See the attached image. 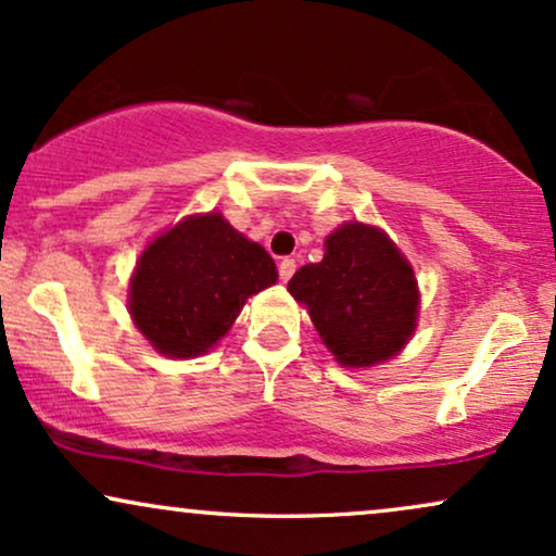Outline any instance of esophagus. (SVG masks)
Masks as SVG:
<instances>
[{"mask_svg": "<svg viewBox=\"0 0 556 556\" xmlns=\"http://www.w3.org/2000/svg\"><path fill=\"white\" fill-rule=\"evenodd\" d=\"M295 269H298V261L295 258H282V261H279V279H282V282H287V279H290L292 274H295Z\"/></svg>", "mask_w": 556, "mask_h": 556, "instance_id": "esophagus-1", "label": "esophagus"}]
</instances>
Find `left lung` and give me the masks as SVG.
I'll return each mask as SVG.
<instances>
[{
  "instance_id": "8db88e82",
  "label": "left lung",
  "mask_w": 556,
  "mask_h": 556,
  "mask_svg": "<svg viewBox=\"0 0 556 556\" xmlns=\"http://www.w3.org/2000/svg\"><path fill=\"white\" fill-rule=\"evenodd\" d=\"M287 287L307 305L318 337L346 367L383 363L409 342L417 282L409 261L378 227H339L326 238L324 261L305 264Z\"/></svg>"
}]
</instances>
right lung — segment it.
Listing matches in <instances>:
<instances>
[{"label":"right lung","instance_id":"1","mask_svg":"<svg viewBox=\"0 0 556 556\" xmlns=\"http://www.w3.org/2000/svg\"><path fill=\"white\" fill-rule=\"evenodd\" d=\"M277 282V266L223 214L186 217L152 240L131 277L137 329L168 357H197L225 337L240 307Z\"/></svg>","mask_w":556,"mask_h":556}]
</instances>
